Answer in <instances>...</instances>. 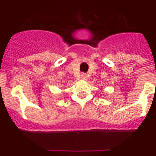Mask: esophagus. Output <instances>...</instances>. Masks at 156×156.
I'll return each mask as SVG.
<instances>
[{"instance_id": "esophagus-1", "label": "esophagus", "mask_w": 156, "mask_h": 156, "mask_svg": "<svg viewBox=\"0 0 156 156\" xmlns=\"http://www.w3.org/2000/svg\"><path fill=\"white\" fill-rule=\"evenodd\" d=\"M81 78H82L83 80H85L87 78V76H86V74H84V73H83V74H81Z\"/></svg>"}]
</instances>
